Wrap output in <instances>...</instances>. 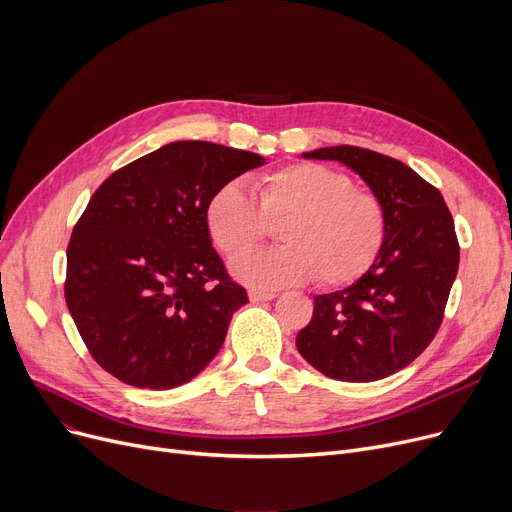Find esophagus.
<instances>
[{"label":"esophagus","instance_id":"esophagus-1","mask_svg":"<svg viewBox=\"0 0 512 512\" xmlns=\"http://www.w3.org/2000/svg\"><path fill=\"white\" fill-rule=\"evenodd\" d=\"M278 294L276 292H270V290H257V288H251L249 290V299L251 303H263V301H272L276 299Z\"/></svg>","mask_w":512,"mask_h":512}]
</instances>
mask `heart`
I'll return each mask as SVG.
<instances>
[{
  "instance_id": "heart-1",
  "label": "heart",
  "mask_w": 512,
  "mask_h": 512,
  "mask_svg": "<svg viewBox=\"0 0 512 512\" xmlns=\"http://www.w3.org/2000/svg\"><path fill=\"white\" fill-rule=\"evenodd\" d=\"M251 193L253 199L228 182L205 207L209 236L226 257L258 244L267 223L285 222L282 248L232 263L240 282L280 288L315 278L321 286H344L359 280L384 247L388 215L382 199L353 186L340 170L290 164L257 176Z\"/></svg>"
}]
</instances>
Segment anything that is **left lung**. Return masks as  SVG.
I'll return each mask as SVG.
<instances>
[{"mask_svg":"<svg viewBox=\"0 0 512 512\" xmlns=\"http://www.w3.org/2000/svg\"><path fill=\"white\" fill-rule=\"evenodd\" d=\"M357 172L386 207L384 247L351 286L313 299L297 336L303 359L340 382H375L407 367L434 340L459 270V240L436 186L402 161L338 145L303 153Z\"/></svg>","mask_w":512,"mask_h":512,"instance_id":"1","label":"left lung"}]
</instances>
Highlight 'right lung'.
<instances>
[{"instance_id": "right-lung-1", "label": "right lung", "mask_w": 512, "mask_h": 512, "mask_svg": "<svg viewBox=\"0 0 512 512\" xmlns=\"http://www.w3.org/2000/svg\"><path fill=\"white\" fill-rule=\"evenodd\" d=\"M265 159L176 141L116 170L76 222L64 297L91 357L134 388L191 382L249 303L211 247L205 207Z\"/></svg>"}]
</instances>
